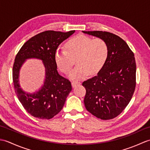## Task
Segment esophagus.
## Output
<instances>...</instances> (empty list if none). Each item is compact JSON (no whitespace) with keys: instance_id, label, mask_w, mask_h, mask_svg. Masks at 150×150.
<instances>
[{"instance_id":"1","label":"esophagus","mask_w":150,"mask_h":150,"mask_svg":"<svg viewBox=\"0 0 150 150\" xmlns=\"http://www.w3.org/2000/svg\"><path fill=\"white\" fill-rule=\"evenodd\" d=\"M81 84V82H77V81H73L71 82V86L73 88H75L76 86L77 85H80Z\"/></svg>"}]
</instances>
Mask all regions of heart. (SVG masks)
I'll list each match as a JSON object with an SVG mask.
<instances>
[{"label": "heart", "mask_w": 150, "mask_h": 150, "mask_svg": "<svg viewBox=\"0 0 150 150\" xmlns=\"http://www.w3.org/2000/svg\"><path fill=\"white\" fill-rule=\"evenodd\" d=\"M66 50L57 51L55 61L60 71L68 74L76 60L77 66L69 73L71 80H82L89 73L95 75L103 68L109 54V47L104 40L93 39L84 35H79L70 39L66 44Z\"/></svg>", "instance_id": "b5f03b06"}]
</instances>
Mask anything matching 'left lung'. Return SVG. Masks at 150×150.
Instances as JSON below:
<instances>
[{
	"instance_id": "1",
	"label": "left lung",
	"mask_w": 150,
	"mask_h": 150,
	"mask_svg": "<svg viewBox=\"0 0 150 150\" xmlns=\"http://www.w3.org/2000/svg\"><path fill=\"white\" fill-rule=\"evenodd\" d=\"M82 32L106 41L109 54L97 75L82 82L86 110L103 120L117 117L131 100L136 85L134 53L122 39L103 31Z\"/></svg>"
}]
</instances>
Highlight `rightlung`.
Wrapping results in <instances>:
<instances>
[{
	"label": "right lung",
	"instance_id": "1",
	"mask_svg": "<svg viewBox=\"0 0 150 150\" xmlns=\"http://www.w3.org/2000/svg\"><path fill=\"white\" fill-rule=\"evenodd\" d=\"M75 33L46 31L31 37L24 44L15 57L13 66V81L15 93L24 108L31 115L41 119H50L58 114L71 91V82L57 71L55 55L57 47ZM35 58L43 60L45 68L44 85L34 94L24 92L19 84V71L25 60Z\"/></svg>",
	"mask_w": 150,
	"mask_h": 150
}]
</instances>
